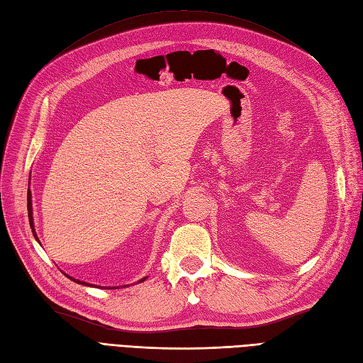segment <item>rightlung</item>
Masks as SVG:
<instances>
[{"mask_svg": "<svg viewBox=\"0 0 363 363\" xmlns=\"http://www.w3.org/2000/svg\"><path fill=\"white\" fill-rule=\"evenodd\" d=\"M27 211H28V221H30V227H31L33 236H35V239H36L38 242L40 244V240H39V238H38V235H36V230H35V221H33V204H31V191H30V189L27 191ZM65 276H67L68 279H71V280H72V281H75V283L83 284V286H94V288H96L95 284H91V283H87V281H82V280H77V279H74V277L68 276V274H65ZM145 280H147V277L140 279L138 283H142V281H145ZM98 288H101V286H98ZM103 288H104V286H103ZM116 288H118V286H116ZM106 289H112V288H106Z\"/></svg>", "mask_w": 363, "mask_h": 363, "instance_id": "obj_1", "label": "right lung"}]
</instances>
